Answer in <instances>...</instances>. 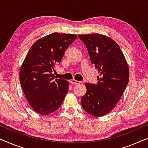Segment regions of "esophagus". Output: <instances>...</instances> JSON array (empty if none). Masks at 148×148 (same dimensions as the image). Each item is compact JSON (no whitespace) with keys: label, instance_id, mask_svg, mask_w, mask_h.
<instances>
[{"label":"esophagus","instance_id":"34e87169","mask_svg":"<svg viewBox=\"0 0 148 148\" xmlns=\"http://www.w3.org/2000/svg\"><path fill=\"white\" fill-rule=\"evenodd\" d=\"M70 82H71L72 84H79L80 83V82H79V81L75 80V79H72V80H71Z\"/></svg>","mask_w":148,"mask_h":148}]
</instances>
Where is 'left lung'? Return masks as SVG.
Returning a JSON list of instances; mask_svg holds the SVG:
<instances>
[{
  "instance_id": "left-lung-1",
  "label": "left lung",
  "mask_w": 148,
  "mask_h": 148,
  "mask_svg": "<svg viewBox=\"0 0 148 148\" xmlns=\"http://www.w3.org/2000/svg\"><path fill=\"white\" fill-rule=\"evenodd\" d=\"M78 37L100 74L97 84L85 83L86 92L81 98V105L91 115H106L116 107L128 84L127 62L119 45L109 37L92 33L78 35Z\"/></svg>"
}]
</instances>
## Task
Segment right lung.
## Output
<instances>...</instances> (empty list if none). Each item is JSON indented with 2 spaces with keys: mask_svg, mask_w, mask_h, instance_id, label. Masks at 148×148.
I'll return each instance as SVG.
<instances>
[{
  "mask_svg": "<svg viewBox=\"0 0 148 148\" xmlns=\"http://www.w3.org/2000/svg\"><path fill=\"white\" fill-rule=\"evenodd\" d=\"M77 35L53 33L35 41L21 66L19 80L24 95L33 109L49 115L60 107L69 83L54 79L53 68L60 64L66 49Z\"/></svg>",
  "mask_w": 148,
  "mask_h": 148,
  "instance_id": "1",
  "label": "right lung"
}]
</instances>
